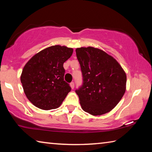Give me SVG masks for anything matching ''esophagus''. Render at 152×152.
<instances>
[{"mask_svg": "<svg viewBox=\"0 0 152 152\" xmlns=\"http://www.w3.org/2000/svg\"><path fill=\"white\" fill-rule=\"evenodd\" d=\"M70 87H71L72 89H74V83L73 82H71V83L70 84Z\"/></svg>", "mask_w": 152, "mask_h": 152, "instance_id": "obj_1", "label": "esophagus"}]
</instances>
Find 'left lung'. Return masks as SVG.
Masks as SVG:
<instances>
[{
  "label": "left lung",
  "mask_w": 152,
  "mask_h": 152,
  "mask_svg": "<svg viewBox=\"0 0 152 152\" xmlns=\"http://www.w3.org/2000/svg\"><path fill=\"white\" fill-rule=\"evenodd\" d=\"M82 85L76 90L84 111L94 116L109 113L125 94L127 76L112 56L92 47L76 50Z\"/></svg>",
  "instance_id": "left-lung-1"
}]
</instances>
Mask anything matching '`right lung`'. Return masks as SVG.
<instances>
[{
	"instance_id": "add662e5",
	"label": "right lung",
	"mask_w": 152,
	"mask_h": 152,
	"mask_svg": "<svg viewBox=\"0 0 152 152\" xmlns=\"http://www.w3.org/2000/svg\"><path fill=\"white\" fill-rule=\"evenodd\" d=\"M73 49L53 45L39 51L25 64L20 76L23 88L29 101L43 110L59 107L71 91L64 81L63 64Z\"/></svg>"
}]
</instances>
